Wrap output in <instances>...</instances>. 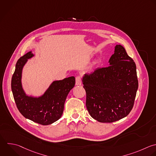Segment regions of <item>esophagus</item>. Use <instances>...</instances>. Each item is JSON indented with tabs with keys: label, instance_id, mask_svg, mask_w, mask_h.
I'll return each mask as SVG.
<instances>
[{
	"label": "esophagus",
	"instance_id": "1",
	"mask_svg": "<svg viewBox=\"0 0 156 156\" xmlns=\"http://www.w3.org/2000/svg\"><path fill=\"white\" fill-rule=\"evenodd\" d=\"M82 84V79L80 76H77L76 77V85H81Z\"/></svg>",
	"mask_w": 156,
	"mask_h": 156
}]
</instances>
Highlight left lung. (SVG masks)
Returning a JSON list of instances; mask_svg holds the SVG:
<instances>
[{"label":"left lung","instance_id":"1","mask_svg":"<svg viewBox=\"0 0 156 156\" xmlns=\"http://www.w3.org/2000/svg\"><path fill=\"white\" fill-rule=\"evenodd\" d=\"M108 62L110 66L85 74L82 79L87 110L101 122H112L127 116L138 87L135 63L121 45L115 46Z\"/></svg>","mask_w":156,"mask_h":156}]
</instances>
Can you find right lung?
I'll return each mask as SVG.
<instances>
[{"label": "right lung", "mask_w": 156, "mask_h": 156, "mask_svg": "<svg viewBox=\"0 0 156 156\" xmlns=\"http://www.w3.org/2000/svg\"><path fill=\"white\" fill-rule=\"evenodd\" d=\"M33 56L32 52H29L18 60L12 79V90L17 108L25 118L41 125H49L61 118L66 97L74 87L75 77L53 82L41 97L27 96L22 88V70L27 59Z\"/></svg>", "instance_id": "1"}]
</instances>
